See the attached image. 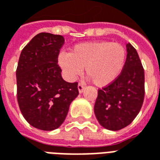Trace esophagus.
<instances>
[{"mask_svg": "<svg viewBox=\"0 0 160 160\" xmlns=\"http://www.w3.org/2000/svg\"><path fill=\"white\" fill-rule=\"evenodd\" d=\"M84 88H85V86H84L83 84H79L78 85V90H79V92L80 93H82L84 91Z\"/></svg>", "mask_w": 160, "mask_h": 160, "instance_id": "esophagus-1", "label": "esophagus"}]
</instances>
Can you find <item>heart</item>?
<instances>
[{
	"label": "heart",
	"mask_w": 160,
	"mask_h": 160,
	"mask_svg": "<svg viewBox=\"0 0 160 160\" xmlns=\"http://www.w3.org/2000/svg\"><path fill=\"white\" fill-rule=\"evenodd\" d=\"M126 56V49L118 42H81L73 46L70 53H60L58 63L68 80H76L85 68L92 83L104 87L118 79L123 68Z\"/></svg>",
	"instance_id": "1"
}]
</instances>
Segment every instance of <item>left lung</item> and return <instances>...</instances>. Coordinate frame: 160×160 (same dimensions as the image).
Returning a JSON list of instances; mask_svg holds the SVG:
<instances>
[{
    "label": "left lung",
    "instance_id": "8db88e82",
    "mask_svg": "<svg viewBox=\"0 0 160 160\" xmlns=\"http://www.w3.org/2000/svg\"><path fill=\"white\" fill-rule=\"evenodd\" d=\"M127 58L118 79L98 92L94 113L102 127L120 130L133 122L141 111L145 95L143 67L136 49L126 43Z\"/></svg>",
    "mask_w": 160,
    "mask_h": 160
}]
</instances>
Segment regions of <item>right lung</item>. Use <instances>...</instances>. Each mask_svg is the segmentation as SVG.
Instances as JSON below:
<instances>
[{
	"label": "right lung",
	"instance_id": "right-lung-1",
	"mask_svg": "<svg viewBox=\"0 0 160 160\" xmlns=\"http://www.w3.org/2000/svg\"><path fill=\"white\" fill-rule=\"evenodd\" d=\"M64 41L61 35L41 32L19 56L16 70L18 104L25 119L41 130L58 128L79 95L78 83L63 80L57 65Z\"/></svg>",
	"mask_w": 160,
	"mask_h": 160
}]
</instances>
